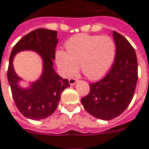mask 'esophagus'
Masks as SVG:
<instances>
[{
  "label": "esophagus",
  "mask_w": 149,
  "mask_h": 149,
  "mask_svg": "<svg viewBox=\"0 0 149 149\" xmlns=\"http://www.w3.org/2000/svg\"><path fill=\"white\" fill-rule=\"evenodd\" d=\"M68 81H69V84H70V86H74L76 83L77 82V80L75 78H70L68 80Z\"/></svg>",
  "instance_id": "obj_1"
}]
</instances>
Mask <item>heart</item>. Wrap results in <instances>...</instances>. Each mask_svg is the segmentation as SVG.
Here are the masks:
<instances>
[{
    "instance_id": "heart-1",
    "label": "heart",
    "mask_w": 149,
    "mask_h": 149,
    "mask_svg": "<svg viewBox=\"0 0 149 149\" xmlns=\"http://www.w3.org/2000/svg\"><path fill=\"white\" fill-rule=\"evenodd\" d=\"M64 47L66 52L56 51L55 62L66 77L77 73L79 63L81 70L88 78H102L115 60L116 45L109 36L78 34L67 40Z\"/></svg>"
}]
</instances>
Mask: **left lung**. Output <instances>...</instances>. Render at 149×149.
Listing matches in <instances>:
<instances>
[{
  "label": "left lung",
  "mask_w": 149,
  "mask_h": 149,
  "mask_svg": "<svg viewBox=\"0 0 149 149\" xmlns=\"http://www.w3.org/2000/svg\"><path fill=\"white\" fill-rule=\"evenodd\" d=\"M116 56L112 68L100 81L90 84L81 99L84 109L93 117L109 121L123 113L132 100L138 81V62L130 42L113 31Z\"/></svg>",
  "instance_id": "obj_1"
}]
</instances>
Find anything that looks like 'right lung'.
<instances>
[{
	"mask_svg": "<svg viewBox=\"0 0 149 149\" xmlns=\"http://www.w3.org/2000/svg\"><path fill=\"white\" fill-rule=\"evenodd\" d=\"M57 35L56 31L38 28L22 37L11 51L7 78L13 99L19 112L32 120H42L53 114L61 93L70 86L54 69ZM22 51H33L42 61L41 76L36 81L29 82L27 87L21 86V81L26 82L16 73L13 64L15 55Z\"/></svg>",
	"mask_w": 149,
	"mask_h": 149,
	"instance_id": "obj_1",
	"label": "right lung"
}]
</instances>
